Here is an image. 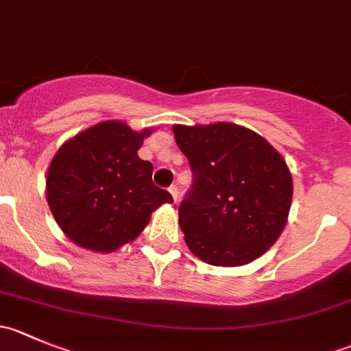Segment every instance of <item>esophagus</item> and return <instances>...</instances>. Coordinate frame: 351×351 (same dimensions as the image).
<instances>
[{
    "label": "esophagus",
    "mask_w": 351,
    "mask_h": 351,
    "mask_svg": "<svg viewBox=\"0 0 351 351\" xmlns=\"http://www.w3.org/2000/svg\"><path fill=\"white\" fill-rule=\"evenodd\" d=\"M168 192L171 193V197H173V202H175V204H178V189H176L175 185H171L168 189Z\"/></svg>",
    "instance_id": "1"
}]
</instances>
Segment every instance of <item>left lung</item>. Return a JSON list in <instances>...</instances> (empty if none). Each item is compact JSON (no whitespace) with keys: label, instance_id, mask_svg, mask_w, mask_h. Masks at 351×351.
<instances>
[{"label":"left lung","instance_id":"left-lung-1","mask_svg":"<svg viewBox=\"0 0 351 351\" xmlns=\"http://www.w3.org/2000/svg\"><path fill=\"white\" fill-rule=\"evenodd\" d=\"M173 134L195 176L178 208L189 250L214 267H241L267 253L292 204L284 156L238 123H176Z\"/></svg>","mask_w":351,"mask_h":351}]
</instances>
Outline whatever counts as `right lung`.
<instances>
[{"label":"right lung","instance_id":"add662e5","mask_svg":"<svg viewBox=\"0 0 351 351\" xmlns=\"http://www.w3.org/2000/svg\"><path fill=\"white\" fill-rule=\"evenodd\" d=\"M151 132L105 120L67 139L54 154L45 197L74 244L112 253L144 231L156 208L171 204L173 197L153 183V165L137 156Z\"/></svg>","mask_w":351,"mask_h":351}]
</instances>
